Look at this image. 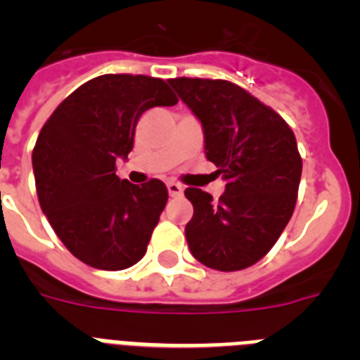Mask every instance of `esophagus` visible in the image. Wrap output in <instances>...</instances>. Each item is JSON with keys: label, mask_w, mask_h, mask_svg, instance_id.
Here are the masks:
<instances>
[{"label": "esophagus", "mask_w": 360, "mask_h": 360, "mask_svg": "<svg viewBox=\"0 0 360 360\" xmlns=\"http://www.w3.org/2000/svg\"><path fill=\"white\" fill-rule=\"evenodd\" d=\"M167 191H169V196H173V198H178V196L184 195V187L178 182L167 184Z\"/></svg>", "instance_id": "esophagus-1"}]
</instances>
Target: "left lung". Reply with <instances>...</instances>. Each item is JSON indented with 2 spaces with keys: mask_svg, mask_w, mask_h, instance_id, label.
Wrapping results in <instances>:
<instances>
[{
  "mask_svg": "<svg viewBox=\"0 0 360 360\" xmlns=\"http://www.w3.org/2000/svg\"><path fill=\"white\" fill-rule=\"evenodd\" d=\"M202 122L205 157L225 180V193L187 187L195 214L186 225L191 254L202 265L234 272L269 252L290 221L303 160L281 115L241 86L221 79H169Z\"/></svg>",
  "mask_w": 360,
  "mask_h": 360,
  "instance_id": "obj_1",
  "label": "left lung"
}]
</instances>
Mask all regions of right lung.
<instances>
[{
  "label": "right lung",
  "instance_id": "1",
  "mask_svg": "<svg viewBox=\"0 0 360 360\" xmlns=\"http://www.w3.org/2000/svg\"><path fill=\"white\" fill-rule=\"evenodd\" d=\"M167 82L106 73L79 86L44 122L32 165L39 205L66 249L86 265L124 270L144 257L167 203L164 182L120 180L144 111L174 106Z\"/></svg>",
  "mask_w": 360,
  "mask_h": 360
}]
</instances>
